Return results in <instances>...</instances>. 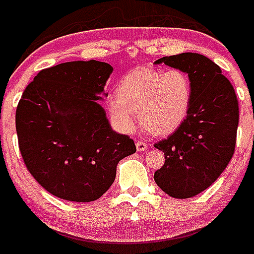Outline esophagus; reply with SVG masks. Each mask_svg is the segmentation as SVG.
Listing matches in <instances>:
<instances>
[{
	"mask_svg": "<svg viewBox=\"0 0 254 254\" xmlns=\"http://www.w3.org/2000/svg\"><path fill=\"white\" fill-rule=\"evenodd\" d=\"M148 148V144L144 143V141H136V149L139 152H144L147 151Z\"/></svg>",
	"mask_w": 254,
	"mask_h": 254,
	"instance_id": "34e87169",
	"label": "esophagus"
}]
</instances>
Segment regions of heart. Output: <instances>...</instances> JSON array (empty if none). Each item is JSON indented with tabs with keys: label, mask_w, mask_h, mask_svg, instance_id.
Wrapping results in <instances>:
<instances>
[{
	"label": "heart",
	"mask_w": 254,
	"mask_h": 254,
	"mask_svg": "<svg viewBox=\"0 0 254 254\" xmlns=\"http://www.w3.org/2000/svg\"><path fill=\"white\" fill-rule=\"evenodd\" d=\"M117 98L109 102V113L125 132L140 125L155 136H168L180 128L191 105L192 88L188 73L181 69L139 68L119 80Z\"/></svg>",
	"instance_id": "heart-1"
}]
</instances>
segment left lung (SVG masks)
I'll use <instances>...</instances> for the list:
<instances>
[{
  "mask_svg": "<svg viewBox=\"0 0 254 254\" xmlns=\"http://www.w3.org/2000/svg\"><path fill=\"white\" fill-rule=\"evenodd\" d=\"M155 64L188 73L192 88L184 123L168 139L155 144L165 155V164L155 172V182L173 198H191L210 188L232 159L239 103L228 78L203 55L185 52L161 58Z\"/></svg>",
  "mask_w": 254,
  "mask_h": 254,
  "instance_id": "obj_1",
  "label": "left lung"
}]
</instances>
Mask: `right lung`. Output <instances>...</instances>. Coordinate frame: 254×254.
<instances>
[{"label": "right lung", "mask_w": 254, "mask_h": 254, "mask_svg": "<svg viewBox=\"0 0 254 254\" xmlns=\"http://www.w3.org/2000/svg\"><path fill=\"white\" fill-rule=\"evenodd\" d=\"M113 70L97 60L63 63L40 70L24 89L15 113L18 144L28 172L52 195L97 200L114 182L118 162L136 152L99 103Z\"/></svg>", "instance_id": "add662e5"}]
</instances>
